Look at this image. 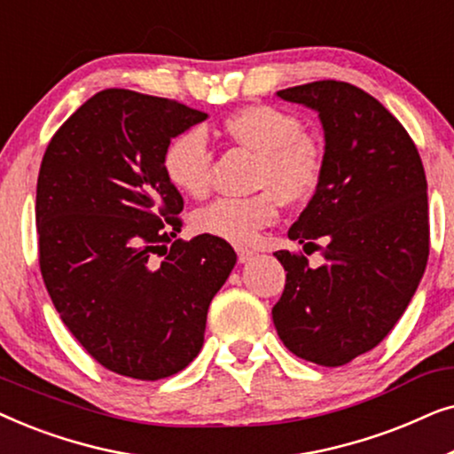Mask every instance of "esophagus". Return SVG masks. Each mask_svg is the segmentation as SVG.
Segmentation results:
<instances>
[{
  "label": "esophagus",
  "mask_w": 454,
  "mask_h": 454,
  "mask_svg": "<svg viewBox=\"0 0 454 454\" xmlns=\"http://www.w3.org/2000/svg\"><path fill=\"white\" fill-rule=\"evenodd\" d=\"M235 252H238V260H239L241 264L247 262V260H250V258L254 256V252L250 250V247H244V246H238V247H235Z\"/></svg>",
  "instance_id": "obj_1"
}]
</instances>
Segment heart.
Here are the masks:
<instances>
[{"instance_id":"obj_1","label":"heart","mask_w":454,"mask_h":454,"mask_svg":"<svg viewBox=\"0 0 454 454\" xmlns=\"http://www.w3.org/2000/svg\"><path fill=\"white\" fill-rule=\"evenodd\" d=\"M229 142L258 154L256 188L250 198H219L194 215L198 233L231 244H250L278 216V200L301 204L320 188L325 176V148L289 111L272 105H246L221 121ZM213 151L202 129L177 134L163 153L169 184L190 198H202L210 185Z\"/></svg>"}]
</instances>
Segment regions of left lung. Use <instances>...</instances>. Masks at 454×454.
Masks as SVG:
<instances>
[{"label": "left lung", "instance_id": "8db88e82", "mask_svg": "<svg viewBox=\"0 0 454 454\" xmlns=\"http://www.w3.org/2000/svg\"><path fill=\"white\" fill-rule=\"evenodd\" d=\"M277 97L318 111L325 129V176L289 229L325 264L309 269L301 254L275 252L287 281L272 322L297 357L337 368L393 331L424 277L426 173L407 129L357 86L318 80Z\"/></svg>", "mask_w": 454, "mask_h": 454}]
</instances>
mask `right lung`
<instances>
[{
  "instance_id": "1",
  "label": "right lung",
  "mask_w": 454,
  "mask_h": 454,
  "mask_svg": "<svg viewBox=\"0 0 454 454\" xmlns=\"http://www.w3.org/2000/svg\"><path fill=\"white\" fill-rule=\"evenodd\" d=\"M207 117L171 98L107 89L67 117L43 157V281L67 331L115 374L160 380L184 370L238 260L213 235L176 239L184 198L165 177L163 153Z\"/></svg>"
}]
</instances>
